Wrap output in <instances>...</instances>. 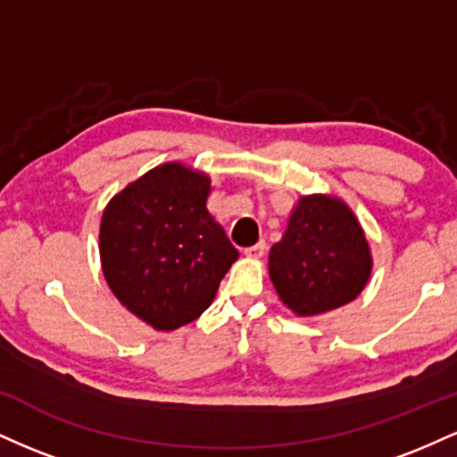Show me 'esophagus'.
Here are the masks:
<instances>
[{"instance_id":"obj_1","label":"esophagus","mask_w":457,"mask_h":457,"mask_svg":"<svg viewBox=\"0 0 457 457\" xmlns=\"http://www.w3.org/2000/svg\"><path fill=\"white\" fill-rule=\"evenodd\" d=\"M264 253H266V243H264V240H260L258 245L246 246V249H245L246 258H262V255H264Z\"/></svg>"}]
</instances>
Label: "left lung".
<instances>
[{"label": "left lung", "instance_id": "1", "mask_svg": "<svg viewBox=\"0 0 457 457\" xmlns=\"http://www.w3.org/2000/svg\"><path fill=\"white\" fill-rule=\"evenodd\" d=\"M269 272L292 312L318 316L361 295L371 272L370 245L344 202L303 197L283 238L272 245Z\"/></svg>", "mask_w": 457, "mask_h": 457}]
</instances>
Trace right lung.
I'll list each match as a JSON object with an SVG mask.
<instances>
[{"label": "right lung", "mask_w": 457, "mask_h": 457, "mask_svg": "<svg viewBox=\"0 0 457 457\" xmlns=\"http://www.w3.org/2000/svg\"><path fill=\"white\" fill-rule=\"evenodd\" d=\"M211 178L180 162L154 167L107 204L104 279L130 313L174 330L211 307L238 251L206 211Z\"/></svg>", "instance_id": "add662e5"}]
</instances>
